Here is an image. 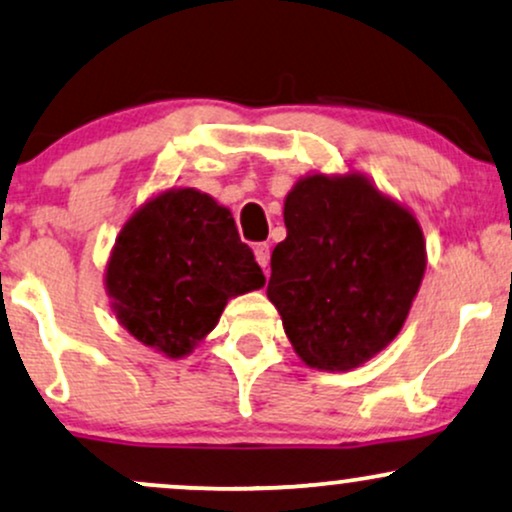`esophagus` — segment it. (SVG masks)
I'll return each mask as SVG.
<instances>
[{
    "instance_id": "34e87169",
    "label": "esophagus",
    "mask_w": 512,
    "mask_h": 512,
    "mask_svg": "<svg viewBox=\"0 0 512 512\" xmlns=\"http://www.w3.org/2000/svg\"><path fill=\"white\" fill-rule=\"evenodd\" d=\"M255 260L262 269L269 267V260H272V250H269V243H257L255 245Z\"/></svg>"
}]
</instances>
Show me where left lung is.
I'll list each match as a JSON object with an SVG mask.
<instances>
[{
    "mask_svg": "<svg viewBox=\"0 0 512 512\" xmlns=\"http://www.w3.org/2000/svg\"><path fill=\"white\" fill-rule=\"evenodd\" d=\"M283 221L267 295L288 341L310 367H360L396 338L420 291V224L360 174L298 181Z\"/></svg>",
    "mask_w": 512,
    "mask_h": 512,
    "instance_id": "obj_1",
    "label": "left lung"
}]
</instances>
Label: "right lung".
<instances>
[{"label":"right lung","instance_id":"right-lung-1","mask_svg":"<svg viewBox=\"0 0 512 512\" xmlns=\"http://www.w3.org/2000/svg\"><path fill=\"white\" fill-rule=\"evenodd\" d=\"M264 274L226 207L171 188L123 226L107 264L116 319L145 346L183 357L219 322L229 298Z\"/></svg>","mask_w":512,"mask_h":512}]
</instances>
